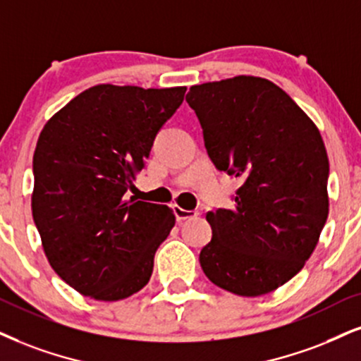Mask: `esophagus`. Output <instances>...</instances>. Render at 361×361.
<instances>
[{"instance_id": "obj_1", "label": "esophagus", "mask_w": 361, "mask_h": 361, "mask_svg": "<svg viewBox=\"0 0 361 361\" xmlns=\"http://www.w3.org/2000/svg\"><path fill=\"white\" fill-rule=\"evenodd\" d=\"M173 214H176V219L180 224V222L192 219V217L197 216V212H195V211H185V209H182L180 206H173Z\"/></svg>"}]
</instances>
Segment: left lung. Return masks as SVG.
<instances>
[{
	"instance_id": "1",
	"label": "left lung",
	"mask_w": 361,
	"mask_h": 361,
	"mask_svg": "<svg viewBox=\"0 0 361 361\" xmlns=\"http://www.w3.org/2000/svg\"><path fill=\"white\" fill-rule=\"evenodd\" d=\"M209 157L243 180L233 209L207 212L209 279L238 296L268 295L303 269L326 222L328 162L322 133L286 92L251 75L190 87L185 97Z\"/></svg>"
}]
</instances>
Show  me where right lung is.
I'll return each instance as SVG.
<instances>
[{"label":"right lung","mask_w":361,"mask_h":361,"mask_svg":"<svg viewBox=\"0 0 361 361\" xmlns=\"http://www.w3.org/2000/svg\"><path fill=\"white\" fill-rule=\"evenodd\" d=\"M185 90L102 83L44 123L31 211L48 262L80 295L118 301L149 283L176 216L126 192Z\"/></svg>","instance_id":"1"}]
</instances>
